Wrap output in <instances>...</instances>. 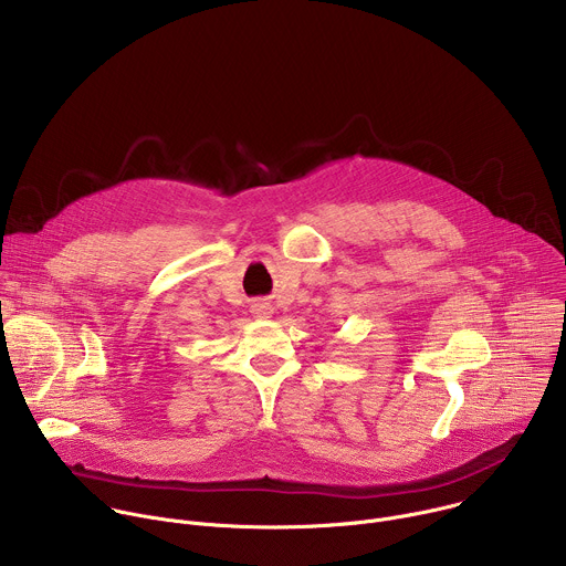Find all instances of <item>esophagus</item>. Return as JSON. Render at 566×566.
I'll return each mask as SVG.
<instances>
[{"label":"esophagus","instance_id":"obj_1","mask_svg":"<svg viewBox=\"0 0 566 566\" xmlns=\"http://www.w3.org/2000/svg\"><path fill=\"white\" fill-rule=\"evenodd\" d=\"M253 315L260 317V319H266L273 315V306L269 302H255L253 304Z\"/></svg>","mask_w":566,"mask_h":566}]
</instances>
